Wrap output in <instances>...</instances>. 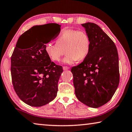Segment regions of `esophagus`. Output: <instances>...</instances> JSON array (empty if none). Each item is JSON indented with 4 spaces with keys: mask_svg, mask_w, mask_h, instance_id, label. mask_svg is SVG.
<instances>
[{
    "mask_svg": "<svg viewBox=\"0 0 132 132\" xmlns=\"http://www.w3.org/2000/svg\"><path fill=\"white\" fill-rule=\"evenodd\" d=\"M70 69V68L68 66H63V69L64 70H68V69Z\"/></svg>",
    "mask_w": 132,
    "mask_h": 132,
    "instance_id": "obj_1",
    "label": "esophagus"
}]
</instances>
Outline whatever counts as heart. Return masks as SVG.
<instances>
[{
  "instance_id": "1",
  "label": "heart",
  "mask_w": 132,
  "mask_h": 132,
  "mask_svg": "<svg viewBox=\"0 0 132 132\" xmlns=\"http://www.w3.org/2000/svg\"><path fill=\"white\" fill-rule=\"evenodd\" d=\"M91 40L87 33L83 31L67 29L58 36L56 42H48L45 46V52L53 62H59L65 50L66 56L63 62L73 64L77 60L84 59L90 52Z\"/></svg>"
}]
</instances>
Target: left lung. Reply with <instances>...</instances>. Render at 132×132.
I'll use <instances>...</instances> for the list:
<instances>
[{
	"label": "left lung",
	"instance_id": "left-lung-1",
	"mask_svg": "<svg viewBox=\"0 0 132 132\" xmlns=\"http://www.w3.org/2000/svg\"><path fill=\"white\" fill-rule=\"evenodd\" d=\"M91 40L90 52L73 67L75 94L82 103L99 108L113 97L119 83V57L116 45L96 24H81Z\"/></svg>",
	"mask_w": 132,
	"mask_h": 132
}]
</instances>
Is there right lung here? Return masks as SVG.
Instances as JSON below:
<instances>
[{
    "label": "right lung",
    "mask_w": 132,
    "mask_h": 132,
    "mask_svg": "<svg viewBox=\"0 0 132 132\" xmlns=\"http://www.w3.org/2000/svg\"><path fill=\"white\" fill-rule=\"evenodd\" d=\"M47 24V27L35 26L24 32L11 57L13 87L20 100L32 106L45 105L56 97L58 81L63 72L62 67L51 62L44 50L45 44L59 35L61 26ZM38 29L45 33L37 34ZM51 30L53 33L46 37Z\"/></svg>",
    "instance_id": "add662e5"
}]
</instances>
